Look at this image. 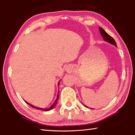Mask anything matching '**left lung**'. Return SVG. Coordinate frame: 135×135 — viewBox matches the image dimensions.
<instances>
[{"instance_id":"8db88e82","label":"left lung","mask_w":135,"mask_h":135,"mask_svg":"<svg viewBox=\"0 0 135 135\" xmlns=\"http://www.w3.org/2000/svg\"><path fill=\"white\" fill-rule=\"evenodd\" d=\"M99 31H100V34H101V35L102 36V37L104 38V40L105 41V42L111 43V44L115 46V47H117V44H116L115 41L114 40V38L112 37L111 36H109L108 34L107 33V32L105 31L103 28H101V27H99ZM84 106L87 107V108H88V107H86L85 105H84Z\"/></svg>"}]
</instances>
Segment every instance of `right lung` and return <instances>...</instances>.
<instances>
[{
  "mask_svg": "<svg viewBox=\"0 0 135 135\" xmlns=\"http://www.w3.org/2000/svg\"><path fill=\"white\" fill-rule=\"evenodd\" d=\"M59 81L58 82V86H59ZM58 94H59V92H58V95H57L56 98L55 100V102H54V104H52L51 107H49V108H38V107L34 106V105H30L29 103H28V102H27L26 101V103H27V104L29 105H30L31 107H33V108H35V109H40V110H43V111H50V110H51V109H53V108H54V107H55V106L56 105V103H57V101H58V99H59V95H58Z\"/></svg>",
  "mask_w": 135,
  "mask_h": 135,
  "instance_id": "add662e5",
  "label": "right lung"
}]
</instances>
